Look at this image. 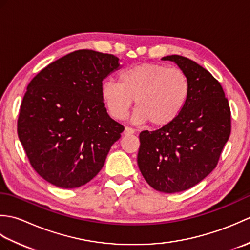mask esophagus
Wrapping results in <instances>:
<instances>
[{
	"mask_svg": "<svg viewBox=\"0 0 250 250\" xmlns=\"http://www.w3.org/2000/svg\"><path fill=\"white\" fill-rule=\"evenodd\" d=\"M134 129H132V128H130V126H125V135H131V134H134Z\"/></svg>",
	"mask_w": 250,
	"mask_h": 250,
	"instance_id": "esophagus-1",
	"label": "esophagus"
}]
</instances>
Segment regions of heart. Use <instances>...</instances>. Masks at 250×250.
Returning a JSON list of instances; mask_svg holds the SVG:
<instances>
[{
    "label": "heart",
    "instance_id": "b5f03b06",
    "mask_svg": "<svg viewBox=\"0 0 250 250\" xmlns=\"http://www.w3.org/2000/svg\"><path fill=\"white\" fill-rule=\"evenodd\" d=\"M190 84L184 71L161 63H142L120 74V83L106 81L101 95L110 116L122 119L133 104V121L157 128L177 118L187 102Z\"/></svg>",
    "mask_w": 250,
    "mask_h": 250
}]
</instances>
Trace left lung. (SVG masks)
<instances>
[{
    "mask_svg": "<svg viewBox=\"0 0 250 250\" xmlns=\"http://www.w3.org/2000/svg\"><path fill=\"white\" fill-rule=\"evenodd\" d=\"M189 79V95L172 124L140 133V171L148 185L164 193L185 191L216 167L231 133V111L220 83L198 63L172 55Z\"/></svg>",
    "mask_w": 250,
    "mask_h": 250,
    "instance_id": "left-lung-1",
    "label": "left lung"
}]
</instances>
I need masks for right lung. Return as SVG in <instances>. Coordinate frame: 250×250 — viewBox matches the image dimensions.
I'll use <instances>...</instances> for the list:
<instances>
[{
    "label": "right lung",
    "instance_id": "add662e5",
    "mask_svg": "<svg viewBox=\"0 0 250 250\" xmlns=\"http://www.w3.org/2000/svg\"><path fill=\"white\" fill-rule=\"evenodd\" d=\"M119 58L94 50L71 52L32 79L21 102L17 131L37 174L60 188H78L103 167L124 125L111 119L101 88Z\"/></svg>",
    "mask_w": 250,
    "mask_h": 250
}]
</instances>
